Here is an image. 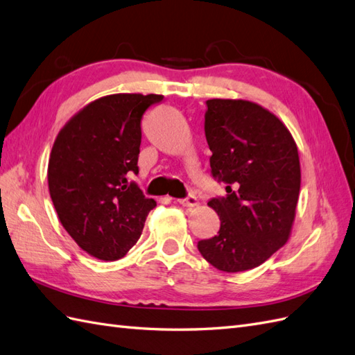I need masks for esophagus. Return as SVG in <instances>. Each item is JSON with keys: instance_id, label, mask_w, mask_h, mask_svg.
Here are the masks:
<instances>
[{"instance_id": "esophagus-1", "label": "esophagus", "mask_w": 355, "mask_h": 355, "mask_svg": "<svg viewBox=\"0 0 355 355\" xmlns=\"http://www.w3.org/2000/svg\"><path fill=\"white\" fill-rule=\"evenodd\" d=\"M178 202H180V205H183V207H195V205H198V198L195 196V195H187L186 198H183V199H178Z\"/></svg>"}]
</instances>
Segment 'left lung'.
Masks as SVG:
<instances>
[{
    "instance_id": "1",
    "label": "left lung",
    "mask_w": 355,
    "mask_h": 355,
    "mask_svg": "<svg viewBox=\"0 0 355 355\" xmlns=\"http://www.w3.org/2000/svg\"><path fill=\"white\" fill-rule=\"evenodd\" d=\"M205 105L211 177L226 184V195L208 201L220 230L198 241V250L217 270H252L289 239L302 183L297 145L257 103L211 98Z\"/></svg>"
}]
</instances>
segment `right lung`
<instances>
[{
  "mask_svg": "<svg viewBox=\"0 0 355 355\" xmlns=\"http://www.w3.org/2000/svg\"><path fill=\"white\" fill-rule=\"evenodd\" d=\"M159 94H112L87 105L53 142L48 184L61 225L80 249L123 258L139 240L156 201L130 181L138 175L141 121Z\"/></svg>",
  "mask_w": 355,
  "mask_h": 355,
  "instance_id": "add662e5",
  "label": "right lung"
}]
</instances>
